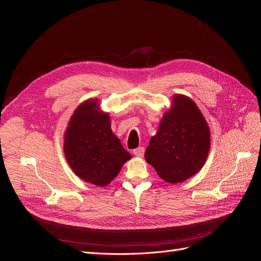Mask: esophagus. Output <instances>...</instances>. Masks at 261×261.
Masks as SVG:
<instances>
[{
	"label": "esophagus",
	"instance_id": "esophagus-1",
	"mask_svg": "<svg viewBox=\"0 0 261 261\" xmlns=\"http://www.w3.org/2000/svg\"><path fill=\"white\" fill-rule=\"evenodd\" d=\"M133 153L135 156H139V158H142L145 153V148L144 147H139L133 150Z\"/></svg>",
	"mask_w": 261,
	"mask_h": 261
}]
</instances>
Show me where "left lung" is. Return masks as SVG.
<instances>
[{
	"mask_svg": "<svg viewBox=\"0 0 261 261\" xmlns=\"http://www.w3.org/2000/svg\"><path fill=\"white\" fill-rule=\"evenodd\" d=\"M210 129L197 105L183 95L173 97L172 109L161 120L156 135L145 151L164 181L181 183L196 174L210 151Z\"/></svg>",
	"mask_w": 261,
	"mask_h": 261,
	"instance_id": "left-lung-1",
	"label": "left lung"
}]
</instances>
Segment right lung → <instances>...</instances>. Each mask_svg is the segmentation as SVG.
Here are the masks:
<instances>
[{
	"label": "right lung",
	"mask_w": 261,
	"mask_h": 261,
	"mask_svg": "<svg viewBox=\"0 0 261 261\" xmlns=\"http://www.w3.org/2000/svg\"><path fill=\"white\" fill-rule=\"evenodd\" d=\"M63 150L74 172L97 186L108 185L131 159L113 134L109 114L98 111L97 100L77 108L65 131Z\"/></svg>",
	"instance_id": "obj_1"
}]
</instances>
